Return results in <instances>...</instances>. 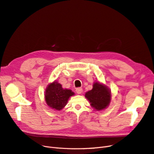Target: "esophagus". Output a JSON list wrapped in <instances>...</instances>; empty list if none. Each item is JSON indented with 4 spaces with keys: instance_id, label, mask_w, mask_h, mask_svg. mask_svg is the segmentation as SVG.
<instances>
[{
    "instance_id": "obj_1",
    "label": "esophagus",
    "mask_w": 154,
    "mask_h": 154,
    "mask_svg": "<svg viewBox=\"0 0 154 154\" xmlns=\"http://www.w3.org/2000/svg\"><path fill=\"white\" fill-rule=\"evenodd\" d=\"M76 93H77L78 94H80L82 93L83 89H82V88H77L76 89Z\"/></svg>"
}]
</instances>
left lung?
Here are the masks:
<instances>
[{
	"mask_svg": "<svg viewBox=\"0 0 154 154\" xmlns=\"http://www.w3.org/2000/svg\"><path fill=\"white\" fill-rule=\"evenodd\" d=\"M85 97L90 103V106L96 110L105 109L111 100V93L105 85L95 82L92 90L85 94Z\"/></svg>",
	"mask_w": 154,
	"mask_h": 154,
	"instance_id": "obj_1",
	"label": "left lung"
}]
</instances>
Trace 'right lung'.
Wrapping results in <instances>:
<instances>
[{
    "label": "right lung",
    "mask_w": 154,
    "mask_h": 154,
    "mask_svg": "<svg viewBox=\"0 0 154 154\" xmlns=\"http://www.w3.org/2000/svg\"><path fill=\"white\" fill-rule=\"evenodd\" d=\"M75 93L69 89H64L57 82L50 83L45 91V100L47 106L56 110H60L67 104L70 97Z\"/></svg>",
    "instance_id": "obj_1"
}]
</instances>
